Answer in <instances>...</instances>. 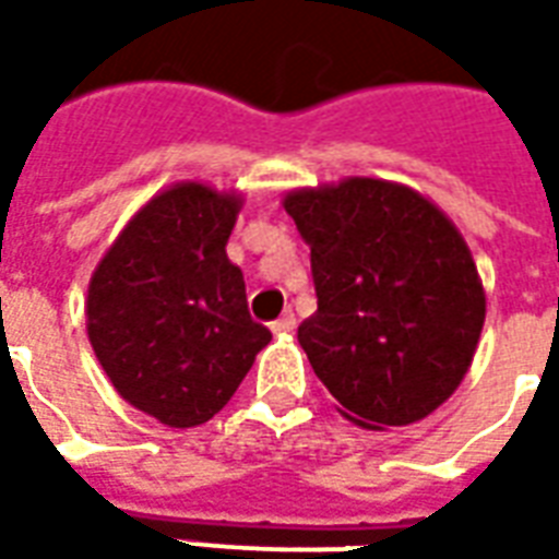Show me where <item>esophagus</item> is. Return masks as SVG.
I'll list each match as a JSON object with an SVG mask.
<instances>
[{
    "label": "esophagus",
    "mask_w": 559,
    "mask_h": 559,
    "mask_svg": "<svg viewBox=\"0 0 559 559\" xmlns=\"http://www.w3.org/2000/svg\"><path fill=\"white\" fill-rule=\"evenodd\" d=\"M293 329H296V317H293V311H284V314L272 323V332H275V335H287Z\"/></svg>",
    "instance_id": "34e87169"
}]
</instances>
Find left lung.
I'll use <instances>...</instances> for the list:
<instances>
[{
	"label": "left lung",
	"instance_id": "8db88e82",
	"mask_svg": "<svg viewBox=\"0 0 559 559\" xmlns=\"http://www.w3.org/2000/svg\"><path fill=\"white\" fill-rule=\"evenodd\" d=\"M284 209L311 248L317 311L299 344L320 383L371 431L425 419L464 380L485 323L455 224L380 179L302 188Z\"/></svg>",
	"mask_w": 559,
	"mask_h": 559
}]
</instances>
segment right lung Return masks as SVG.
I'll return each instance as SVG.
<instances>
[{
    "label": "right lung",
    "mask_w": 559,
    "mask_h": 559,
    "mask_svg": "<svg viewBox=\"0 0 559 559\" xmlns=\"http://www.w3.org/2000/svg\"><path fill=\"white\" fill-rule=\"evenodd\" d=\"M239 197L182 182L152 197L90 281V341L116 392L170 428L233 399L272 332L227 260Z\"/></svg>",
    "instance_id": "1"
}]
</instances>
